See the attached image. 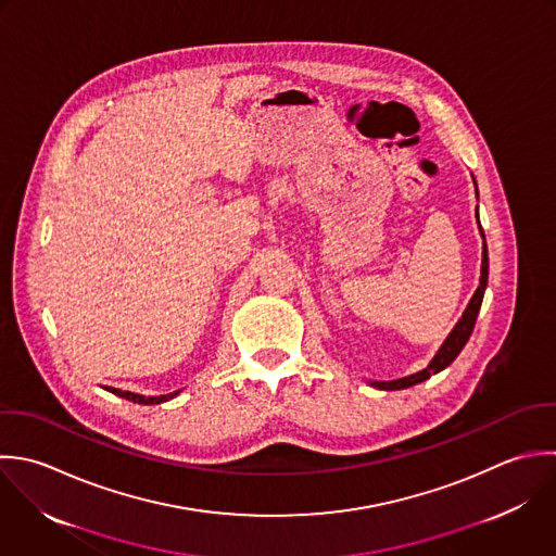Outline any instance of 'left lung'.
<instances>
[{"instance_id":"1","label":"left lung","mask_w":556,"mask_h":556,"mask_svg":"<svg viewBox=\"0 0 556 556\" xmlns=\"http://www.w3.org/2000/svg\"><path fill=\"white\" fill-rule=\"evenodd\" d=\"M477 186V181H475ZM479 194V190H477ZM477 220H479V207H477ZM479 231H481V238H483V260H481V281H479V288L477 292L472 294L464 316L459 318V323L453 327V331L448 333V338L444 340V344L440 346V351L435 353V357L429 362V366L420 372H414L409 377H403V379H394V381H368L372 388L377 390H405V388H412L416 383H422L427 381L431 375H438L442 372L444 368H448L457 355L464 351L466 342L470 340L472 336V329H475V323H477V316L481 312V303H483V296H485V288H488V275H490V257H488V244H485V233H483V227H481V220H479Z\"/></svg>"}]
</instances>
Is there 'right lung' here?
I'll return each instance as SVG.
<instances>
[{
    "label": "right lung",
    "mask_w": 556,
    "mask_h": 556,
    "mask_svg": "<svg viewBox=\"0 0 556 556\" xmlns=\"http://www.w3.org/2000/svg\"><path fill=\"white\" fill-rule=\"evenodd\" d=\"M103 390H108V392H112V394H116V396H121V399H127V401H131V403H138V405H160V403H166V401L175 399V396L181 392V390H177V392L162 394V396H142V394L123 392V390H116V388H103Z\"/></svg>",
    "instance_id": "right-lung-1"
}]
</instances>
